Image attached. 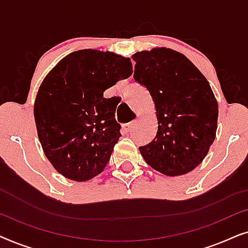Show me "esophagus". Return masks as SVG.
<instances>
[{"label":"esophagus","instance_id":"1","mask_svg":"<svg viewBox=\"0 0 248 248\" xmlns=\"http://www.w3.org/2000/svg\"><path fill=\"white\" fill-rule=\"evenodd\" d=\"M135 125H137V120H134V121L130 122V123L125 124V125H124V128H125V131H126V132H131V131L133 130V128H134Z\"/></svg>","mask_w":248,"mask_h":248}]
</instances>
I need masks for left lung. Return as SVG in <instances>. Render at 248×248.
<instances>
[{"label":"left lung","instance_id":"left-lung-1","mask_svg":"<svg viewBox=\"0 0 248 248\" xmlns=\"http://www.w3.org/2000/svg\"><path fill=\"white\" fill-rule=\"evenodd\" d=\"M134 80L154 100L158 131L140 147L145 162L166 176H181L201 164L216 139L218 103L208 80L182 53L166 47L132 55Z\"/></svg>","mask_w":248,"mask_h":248}]
</instances>
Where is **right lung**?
I'll return each mask as SVG.
<instances>
[{"mask_svg":"<svg viewBox=\"0 0 248 248\" xmlns=\"http://www.w3.org/2000/svg\"><path fill=\"white\" fill-rule=\"evenodd\" d=\"M132 72L128 57L81 49L61 60L43 80L33 105L37 134L64 177L86 182L106 167L122 135L116 106L104 93Z\"/></svg>","mask_w":248,"mask_h":248,"instance_id":"add662e5","label":"right lung"}]
</instances>
